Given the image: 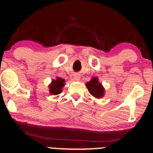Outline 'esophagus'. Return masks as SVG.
<instances>
[{
	"label": "esophagus",
	"instance_id": "esophagus-1",
	"mask_svg": "<svg viewBox=\"0 0 153 153\" xmlns=\"http://www.w3.org/2000/svg\"><path fill=\"white\" fill-rule=\"evenodd\" d=\"M73 78H74V80H76V81H78V80H80V76L79 75H78V74H75L74 75V77H73Z\"/></svg>",
	"mask_w": 153,
	"mask_h": 153
}]
</instances>
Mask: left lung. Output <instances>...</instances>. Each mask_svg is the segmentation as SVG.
Segmentation results:
<instances>
[{
  "label": "left lung",
  "instance_id": "1",
  "mask_svg": "<svg viewBox=\"0 0 153 153\" xmlns=\"http://www.w3.org/2000/svg\"><path fill=\"white\" fill-rule=\"evenodd\" d=\"M88 92L96 99H101L105 94V89L101 82H99L97 77H94L90 81L85 83Z\"/></svg>",
  "mask_w": 153,
  "mask_h": 153
}]
</instances>
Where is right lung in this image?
Listing matches in <instances>:
<instances>
[{
    "mask_svg": "<svg viewBox=\"0 0 153 153\" xmlns=\"http://www.w3.org/2000/svg\"><path fill=\"white\" fill-rule=\"evenodd\" d=\"M65 85V80L62 78L57 77L54 80L52 79V82L48 85L50 94L52 95H58L62 91V88Z\"/></svg>",
    "mask_w": 153,
    "mask_h": 153,
    "instance_id": "1",
    "label": "right lung"
}]
</instances>
